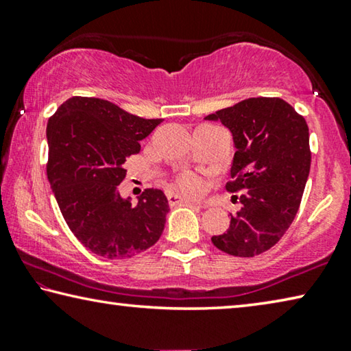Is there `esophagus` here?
I'll return each mask as SVG.
<instances>
[{"label":"esophagus","instance_id":"esophagus-1","mask_svg":"<svg viewBox=\"0 0 351 351\" xmlns=\"http://www.w3.org/2000/svg\"><path fill=\"white\" fill-rule=\"evenodd\" d=\"M167 200H169V203H170L171 206H175V205H181V203H184V205H192V206L202 208L200 205H198V203H195V202H191V200H187V198H184V197H180V195H176V193H167Z\"/></svg>","mask_w":351,"mask_h":351}]
</instances>
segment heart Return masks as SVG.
<instances>
[{"instance_id":"obj_1","label":"heart","mask_w":351,"mask_h":351,"mask_svg":"<svg viewBox=\"0 0 351 351\" xmlns=\"http://www.w3.org/2000/svg\"><path fill=\"white\" fill-rule=\"evenodd\" d=\"M178 186L182 192H186L187 195L198 197L202 195L203 191H205V182L202 181V178L192 173H184L178 178Z\"/></svg>"}]
</instances>
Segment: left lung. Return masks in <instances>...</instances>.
I'll list each match as a JSON object with an SVG mask.
<instances>
[{"label":"left lung","instance_id":"obj_1","mask_svg":"<svg viewBox=\"0 0 351 351\" xmlns=\"http://www.w3.org/2000/svg\"><path fill=\"white\" fill-rule=\"evenodd\" d=\"M206 119L232 132L237 151L226 189L243 192L228 230L211 241L234 257H255L279 243L300 209L311 170L309 128L280 97L244 99Z\"/></svg>","mask_w":351,"mask_h":351}]
</instances>
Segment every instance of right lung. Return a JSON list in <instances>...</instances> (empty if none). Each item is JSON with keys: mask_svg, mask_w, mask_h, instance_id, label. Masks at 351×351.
Here are the masks:
<instances>
[{"mask_svg": "<svg viewBox=\"0 0 351 351\" xmlns=\"http://www.w3.org/2000/svg\"><path fill=\"white\" fill-rule=\"evenodd\" d=\"M160 123L82 96L67 99L49 119L47 178L71 232L99 257H134L164 232L170 211L164 192L146 189L137 203L118 192L125 159Z\"/></svg>", "mask_w": 351, "mask_h": 351, "instance_id": "1", "label": "right lung"}]
</instances>
